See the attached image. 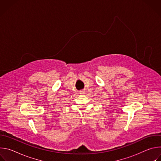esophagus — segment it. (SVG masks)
<instances>
[{
  "instance_id": "34e87169",
  "label": "esophagus",
  "mask_w": 161,
  "mask_h": 161,
  "mask_svg": "<svg viewBox=\"0 0 161 161\" xmlns=\"http://www.w3.org/2000/svg\"><path fill=\"white\" fill-rule=\"evenodd\" d=\"M80 93L81 94H83L85 93V90H80Z\"/></svg>"
}]
</instances>
